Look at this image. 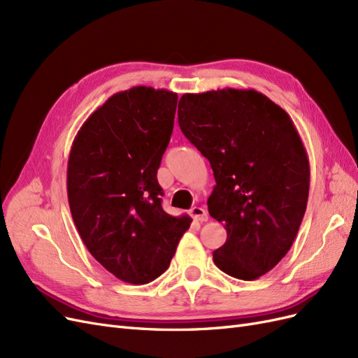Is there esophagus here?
Segmentation results:
<instances>
[{
  "label": "esophagus",
  "mask_w": 358,
  "mask_h": 358,
  "mask_svg": "<svg viewBox=\"0 0 358 358\" xmlns=\"http://www.w3.org/2000/svg\"><path fill=\"white\" fill-rule=\"evenodd\" d=\"M189 215L192 216L194 221H199V222H204L209 220L208 212H206L203 208H199V206H194V208L189 210Z\"/></svg>",
  "instance_id": "esophagus-1"
}]
</instances>
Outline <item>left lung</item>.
Segmentation results:
<instances>
[{
	"label": "left lung",
	"mask_w": 358,
	"mask_h": 358,
	"mask_svg": "<svg viewBox=\"0 0 358 358\" xmlns=\"http://www.w3.org/2000/svg\"><path fill=\"white\" fill-rule=\"evenodd\" d=\"M179 127L210 162L212 218L227 230L213 251L224 273L254 280L294 242L309 196V159L288 113L254 90L183 94Z\"/></svg>",
	"instance_id": "left-lung-1"
}]
</instances>
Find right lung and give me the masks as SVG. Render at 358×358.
Segmentation results:
<instances>
[{
	"label": "right lung",
	"instance_id": "1",
	"mask_svg": "<svg viewBox=\"0 0 358 358\" xmlns=\"http://www.w3.org/2000/svg\"><path fill=\"white\" fill-rule=\"evenodd\" d=\"M178 94L148 86L112 95L82 125L67 167L73 221L85 246L128 284L152 282L170 266L187 215L161 206L157 180L173 133Z\"/></svg>",
	"mask_w": 358,
	"mask_h": 358
}]
</instances>
